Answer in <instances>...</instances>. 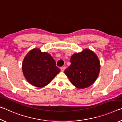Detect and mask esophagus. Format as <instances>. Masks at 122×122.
<instances>
[{"instance_id":"esophagus-1","label":"esophagus","mask_w":122,"mask_h":122,"mask_svg":"<svg viewBox=\"0 0 122 122\" xmlns=\"http://www.w3.org/2000/svg\"><path fill=\"white\" fill-rule=\"evenodd\" d=\"M65 69H66V67H61V71H63L65 70Z\"/></svg>"}]
</instances>
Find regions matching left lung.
I'll list each match as a JSON object with an SVG mask.
<instances>
[{
  "label": "left lung",
  "instance_id": "obj_1",
  "mask_svg": "<svg viewBox=\"0 0 122 122\" xmlns=\"http://www.w3.org/2000/svg\"><path fill=\"white\" fill-rule=\"evenodd\" d=\"M65 73L71 83L79 89L87 88L96 81L100 73V63L98 57L89 49L75 53Z\"/></svg>",
  "mask_w": 122,
  "mask_h": 122
}]
</instances>
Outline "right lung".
Segmentation results:
<instances>
[{
  "label": "right lung",
  "instance_id": "right-lung-1",
  "mask_svg": "<svg viewBox=\"0 0 122 122\" xmlns=\"http://www.w3.org/2000/svg\"><path fill=\"white\" fill-rule=\"evenodd\" d=\"M22 71L26 79L32 85L44 87L50 83L60 69L56 67L55 61L49 54L36 48L25 57Z\"/></svg>",
  "mask_w": 122,
  "mask_h": 122
}]
</instances>
